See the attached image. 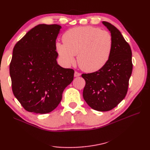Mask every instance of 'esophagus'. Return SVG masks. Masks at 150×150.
I'll return each mask as SVG.
<instances>
[{
  "instance_id": "obj_1",
  "label": "esophagus",
  "mask_w": 150,
  "mask_h": 150,
  "mask_svg": "<svg viewBox=\"0 0 150 150\" xmlns=\"http://www.w3.org/2000/svg\"><path fill=\"white\" fill-rule=\"evenodd\" d=\"M74 77H79V76H81V74L79 73V72H78L75 71V72H74Z\"/></svg>"
}]
</instances>
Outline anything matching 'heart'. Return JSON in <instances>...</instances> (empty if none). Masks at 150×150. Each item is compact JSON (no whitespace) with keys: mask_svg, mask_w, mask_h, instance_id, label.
Wrapping results in <instances>:
<instances>
[{"mask_svg":"<svg viewBox=\"0 0 150 150\" xmlns=\"http://www.w3.org/2000/svg\"><path fill=\"white\" fill-rule=\"evenodd\" d=\"M62 39L63 44L57 42L56 48L66 66L74 64L78 55L81 69L93 72L102 69L110 59L112 38L106 30L93 26L78 27L66 31Z\"/></svg>","mask_w":150,"mask_h":150,"instance_id":"heart-1","label":"heart"}]
</instances>
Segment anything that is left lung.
I'll list each match as a JSON object with an SVG mask.
<instances>
[{"label": "left lung", "instance_id": "obj_1", "mask_svg": "<svg viewBox=\"0 0 150 150\" xmlns=\"http://www.w3.org/2000/svg\"><path fill=\"white\" fill-rule=\"evenodd\" d=\"M103 24L110 31L112 49L110 59L102 69L83 74L86 81L83 98L94 110L108 111L115 108L127 94L132 73V52L120 31L111 24Z\"/></svg>", "mask_w": 150, "mask_h": 150}]
</instances>
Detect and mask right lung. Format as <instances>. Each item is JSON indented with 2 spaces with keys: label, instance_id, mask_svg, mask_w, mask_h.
<instances>
[{
  "label": "right lung",
  "instance_id": "right-lung-1",
  "mask_svg": "<svg viewBox=\"0 0 150 150\" xmlns=\"http://www.w3.org/2000/svg\"><path fill=\"white\" fill-rule=\"evenodd\" d=\"M61 29L57 24L36 25L13 49L9 69L12 91L29 112L53 111L73 80L74 71L61 67L56 61V40Z\"/></svg>",
  "mask_w": 150,
  "mask_h": 150
}]
</instances>
